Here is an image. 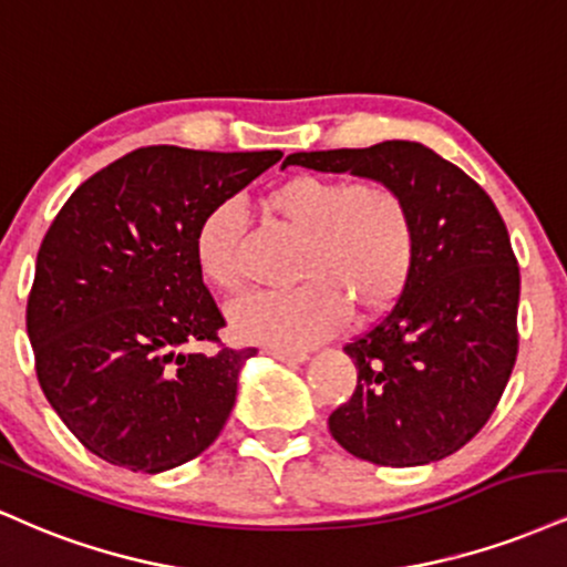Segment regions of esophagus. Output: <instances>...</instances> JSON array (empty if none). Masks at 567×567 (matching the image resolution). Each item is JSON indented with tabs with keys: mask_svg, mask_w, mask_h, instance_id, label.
<instances>
[{
	"mask_svg": "<svg viewBox=\"0 0 567 567\" xmlns=\"http://www.w3.org/2000/svg\"><path fill=\"white\" fill-rule=\"evenodd\" d=\"M270 355L281 363H305L308 352H291V350H270Z\"/></svg>",
	"mask_w": 567,
	"mask_h": 567,
	"instance_id": "esophagus-1",
	"label": "esophagus"
}]
</instances>
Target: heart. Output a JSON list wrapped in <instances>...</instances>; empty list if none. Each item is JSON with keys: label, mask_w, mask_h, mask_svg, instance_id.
I'll return each mask as SVG.
<instances>
[{"label": "heart", "mask_w": 567, "mask_h": 567, "mask_svg": "<svg viewBox=\"0 0 567 567\" xmlns=\"http://www.w3.org/2000/svg\"><path fill=\"white\" fill-rule=\"evenodd\" d=\"M265 209L305 233L297 289L246 297L230 310L236 334L249 342L302 350L355 318L388 310L416 265L414 212L382 179L295 175L262 198ZM198 270L225 295L246 286V219L236 202L204 215L193 238Z\"/></svg>", "instance_id": "obj_1"}]
</instances>
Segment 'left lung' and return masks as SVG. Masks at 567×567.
Here are the masks:
<instances>
[{"label":"left lung","instance_id":"8db88e82","mask_svg":"<svg viewBox=\"0 0 567 567\" xmlns=\"http://www.w3.org/2000/svg\"><path fill=\"white\" fill-rule=\"evenodd\" d=\"M289 164L382 179L414 212L411 281L344 344L358 384L329 430L382 467L441 462L485 427L517 361L520 268L507 225L475 179L422 143L291 153Z\"/></svg>","mask_w":567,"mask_h":567}]
</instances>
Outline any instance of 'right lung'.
Here are the masks:
<instances>
[{"instance_id":"obj_1","label":"right lung","mask_w":567,"mask_h":567,"mask_svg":"<svg viewBox=\"0 0 567 567\" xmlns=\"http://www.w3.org/2000/svg\"><path fill=\"white\" fill-rule=\"evenodd\" d=\"M281 156L148 145L84 179L52 219L25 329L47 401L86 451L156 475L217 441L257 350L219 342L193 238ZM198 341L218 350H187Z\"/></svg>"}]
</instances>
